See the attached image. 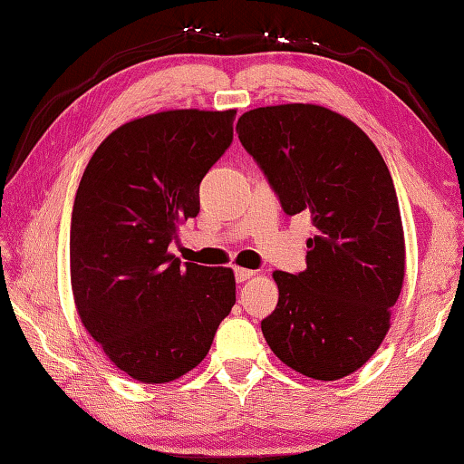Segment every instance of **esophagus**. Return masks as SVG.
Segmentation results:
<instances>
[{
  "mask_svg": "<svg viewBox=\"0 0 464 464\" xmlns=\"http://www.w3.org/2000/svg\"><path fill=\"white\" fill-rule=\"evenodd\" d=\"M256 275L254 270H247V268H235V281L237 283H246V281H249V278H252Z\"/></svg>",
  "mask_w": 464,
  "mask_h": 464,
  "instance_id": "1",
  "label": "esophagus"
}]
</instances>
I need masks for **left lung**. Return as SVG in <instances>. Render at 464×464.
<instances>
[{"mask_svg": "<svg viewBox=\"0 0 464 464\" xmlns=\"http://www.w3.org/2000/svg\"><path fill=\"white\" fill-rule=\"evenodd\" d=\"M239 142L286 215H310L307 268L276 270L278 304L262 320L272 353L314 380L359 370L391 328L404 278V237L391 171L347 117L318 105L252 109Z\"/></svg>", "mask_w": 464, "mask_h": 464, "instance_id": "obj_1", "label": "left lung"}]
</instances>
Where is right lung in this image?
I'll use <instances>...</instances> for the list:
<instances>
[{"instance_id": "obj_1", "label": "right lung", "mask_w": 464, "mask_h": 464, "mask_svg": "<svg viewBox=\"0 0 464 464\" xmlns=\"http://www.w3.org/2000/svg\"><path fill=\"white\" fill-rule=\"evenodd\" d=\"M235 109H179L123 123L88 160L73 200L70 275L80 320L138 382L202 362L235 305L231 268L169 254L200 212V181L233 142Z\"/></svg>"}]
</instances>
